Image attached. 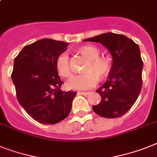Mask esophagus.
Returning <instances> with one entry per match:
<instances>
[{
  "instance_id": "34e87169",
  "label": "esophagus",
  "mask_w": 157,
  "mask_h": 157,
  "mask_svg": "<svg viewBox=\"0 0 157 157\" xmlns=\"http://www.w3.org/2000/svg\"><path fill=\"white\" fill-rule=\"evenodd\" d=\"M78 94H80V95H83V96H85V97H86V96H88V95L89 94V93H87V92H78Z\"/></svg>"
}]
</instances>
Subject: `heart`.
<instances>
[{"label": "heart", "mask_w": 157, "mask_h": 157, "mask_svg": "<svg viewBox=\"0 0 157 157\" xmlns=\"http://www.w3.org/2000/svg\"><path fill=\"white\" fill-rule=\"evenodd\" d=\"M79 52L89 59L85 64L84 73L72 76L67 82L69 89L76 90L90 89L97 85L99 76L104 78L111 69V62L108 57L100 56V50L93 45H85ZM56 68L58 74L68 78L72 74L69 57L66 52L60 53L56 60Z\"/></svg>", "instance_id": "1"}]
</instances>
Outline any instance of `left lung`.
<instances>
[{
    "label": "left lung",
    "instance_id": "left-lung-1",
    "mask_svg": "<svg viewBox=\"0 0 157 157\" xmlns=\"http://www.w3.org/2000/svg\"><path fill=\"white\" fill-rule=\"evenodd\" d=\"M85 41L102 44L113 59L109 79L97 90L101 97V103L93 106V110L105 118L124 115L141 91L143 60L139 45L124 35L113 33L88 38Z\"/></svg>",
    "mask_w": 157,
    "mask_h": 157
}]
</instances>
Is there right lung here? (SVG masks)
Returning <instances> with one entry per match:
<instances>
[{
    "mask_svg": "<svg viewBox=\"0 0 157 157\" xmlns=\"http://www.w3.org/2000/svg\"><path fill=\"white\" fill-rule=\"evenodd\" d=\"M68 43L41 39L26 45L14 59L12 80L18 102L43 124H54L70 113L76 92H63L56 60Z\"/></svg>",
    "mask_w": 157,
    "mask_h": 157,
    "instance_id": "add662e5",
    "label": "right lung"
}]
</instances>
